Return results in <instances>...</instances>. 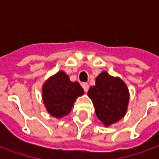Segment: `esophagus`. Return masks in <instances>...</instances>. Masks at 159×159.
<instances>
[{
    "label": "esophagus",
    "mask_w": 159,
    "mask_h": 159,
    "mask_svg": "<svg viewBox=\"0 0 159 159\" xmlns=\"http://www.w3.org/2000/svg\"><path fill=\"white\" fill-rule=\"evenodd\" d=\"M82 86H83L84 91L87 93V92H88V90H89V84H88L87 83H83V84H82Z\"/></svg>",
    "instance_id": "1"
}]
</instances>
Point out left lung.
Here are the masks:
<instances>
[{
	"instance_id": "1",
	"label": "left lung",
	"mask_w": 159,
	"mask_h": 159,
	"mask_svg": "<svg viewBox=\"0 0 159 159\" xmlns=\"http://www.w3.org/2000/svg\"><path fill=\"white\" fill-rule=\"evenodd\" d=\"M88 95L93 101L97 117L110 126L123 118L127 112L129 93L119 77L103 71L96 77L95 85L90 87Z\"/></svg>"
}]
</instances>
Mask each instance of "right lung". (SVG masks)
<instances>
[{
	"instance_id": "add662e5",
	"label": "right lung",
	"mask_w": 159,
	"mask_h": 159,
	"mask_svg": "<svg viewBox=\"0 0 159 159\" xmlns=\"http://www.w3.org/2000/svg\"><path fill=\"white\" fill-rule=\"evenodd\" d=\"M84 90L77 82L70 81L69 76L59 70L47 80L42 86V99L51 116L60 118L70 113L77 97Z\"/></svg>"
}]
</instances>
